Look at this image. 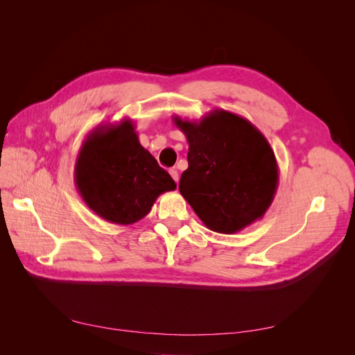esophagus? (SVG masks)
Masks as SVG:
<instances>
[{
	"instance_id": "esophagus-1",
	"label": "esophagus",
	"mask_w": 355,
	"mask_h": 355,
	"mask_svg": "<svg viewBox=\"0 0 355 355\" xmlns=\"http://www.w3.org/2000/svg\"><path fill=\"white\" fill-rule=\"evenodd\" d=\"M170 174H171L173 180L178 184V181H180V175H178V171L175 170V168H171V170H170Z\"/></svg>"
}]
</instances>
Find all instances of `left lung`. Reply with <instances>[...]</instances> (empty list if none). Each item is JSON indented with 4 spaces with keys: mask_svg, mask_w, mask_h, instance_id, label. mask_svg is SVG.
<instances>
[{
    "mask_svg": "<svg viewBox=\"0 0 355 355\" xmlns=\"http://www.w3.org/2000/svg\"><path fill=\"white\" fill-rule=\"evenodd\" d=\"M173 119L189 141L180 193L204 226L233 234L262 218L279 184L276 157L265 135L246 118L223 109L198 122Z\"/></svg>",
    "mask_w": 355,
    "mask_h": 355,
    "instance_id": "8db88e82",
    "label": "left lung"
}]
</instances>
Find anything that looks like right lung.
Instances as JSON below:
<instances>
[{"label": "right lung", "instance_id": "1", "mask_svg": "<svg viewBox=\"0 0 355 355\" xmlns=\"http://www.w3.org/2000/svg\"><path fill=\"white\" fill-rule=\"evenodd\" d=\"M74 182L86 206L114 225H134L177 184L139 144L130 119L99 125L80 146Z\"/></svg>", "mask_w": 355, "mask_h": 355}]
</instances>
